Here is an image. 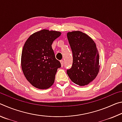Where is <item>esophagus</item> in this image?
I'll list each match as a JSON object with an SVG mask.
<instances>
[{
  "mask_svg": "<svg viewBox=\"0 0 122 122\" xmlns=\"http://www.w3.org/2000/svg\"><path fill=\"white\" fill-rule=\"evenodd\" d=\"M60 62H61V67H63V65H64V61H63V60H61V61H60Z\"/></svg>",
  "mask_w": 122,
  "mask_h": 122,
  "instance_id": "esophagus-1",
  "label": "esophagus"
}]
</instances>
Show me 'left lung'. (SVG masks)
Masks as SVG:
<instances>
[{
    "instance_id": "1",
    "label": "left lung",
    "mask_w": 122,
    "mask_h": 122,
    "mask_svg": "<svg viewBox=\"0 0 122 122\" xmlns=\"http://www.w3.org/2000/svg\"><path fill=\"white\" fill-rule=\"evenodd\" d=\"M73 53V64L67 73L74 83L87 85L96 78L100 70L99 54L95 43L87 34L80 31L67 33Z\"/></svg>"
}]
</instances>
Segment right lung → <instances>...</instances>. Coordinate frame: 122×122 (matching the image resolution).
<instances>
[{"instance_id":"obj_1","label":"right lung","mask_w":122,"mask_h":122,"mask_svg":"<svg viewBox=\"0 0 122 122\" xmlns=\"http://www.w3.org/2000/svg\"><path fill=\"white\" fill-rule=\"evenodd\" d=\"M61 32L42 30L32 34L25 43L21 54V68L33 86L46 89L53 85L55 74L61 67L51 48Z\"/></svg>"}]
</instances>
